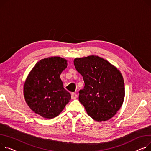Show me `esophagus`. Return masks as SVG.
Instances as JSON below:
<instances>
[{"mask_svg":"<svg viewBox=\"0 0 151 151\" xmlns=\"http://www.w3.org/2000/svg\"><path fill=\"white\" fill-rule=\"evenodd\" d=\"M71 97H72V99H76L78 97V95L76 93H72V95H71Z\"/></svg>","mask_w":151,"mask_h":151,"instance_id":"obj_1","label":"esophagus"}]
</instances>
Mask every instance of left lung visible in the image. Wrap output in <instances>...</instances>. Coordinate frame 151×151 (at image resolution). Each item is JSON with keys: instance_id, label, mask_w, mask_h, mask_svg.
Wrapping results in <instances>:
<instances>
[{"instance_id": "obj_1", "label": "left lung", "mask_w": 151, "mask_h": 151, "mask_svg": "<svg viewBox=\"0 0 151 151\" xmlns=\"http://www.w3.org/2000/svg\"><path fill=\"white\" fill-rule=\"evenodd\" d=\"M73 63L84 81V88L79 90V101L87 114L98 122L112 118L122 107L124 99L122 73L98 56L75 58Z\"/></svg>"}]
</instances>
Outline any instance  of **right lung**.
I'll list each match as a JSON object with an SVG mask.
<instances>
[{
	"mask_svg": "<svg viewBox=\"0 0 151 151\" xmlns=\"http://www.w3.org/2000/svg\"><path fill=\"white\" fill-rule=\"evenodd\" d=\"M67 60L51 56L38 61L28 75L24 85L25 102L42 117L51 119L61 114L71 99L60 78Z\"/></svg>",
	"mask_w": 151,
	"mask_h": 151,
	"instance_id": "right-lung-1",
	"label": "right lung"
}]
</instances>
